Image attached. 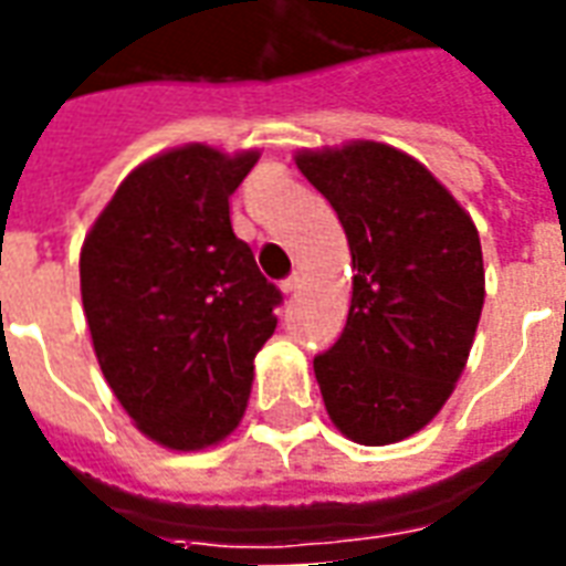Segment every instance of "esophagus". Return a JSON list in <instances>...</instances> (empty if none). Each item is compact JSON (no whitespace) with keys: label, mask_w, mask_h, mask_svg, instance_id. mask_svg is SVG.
I'll return each instance as SVG.
<instances>
[{"label":"esophagus","mask_w":566,"mask_h":566,"mask_svg":"<svg viewBox=\"0 0 566 566\" xmlns=\"http://www.w3.org/2000/svg\"><path fill=\"white\" fill-rule=\"evenodd\" d=\"M300 287H303V275H300V272H294V275H287V279H284V282H282L284 294H296Z\"/></svg>","instance_id":"obj_1"}]
</instances>
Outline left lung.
Masks as SVG:
<instances>
[{
	"label": "left lung",
	"mask_w": 566,
	"mask_h": 566,
	"mask_svg": "<svg viewBox=\"0 0 566 566\" xmlns=\"http://www.w3.org/2000/svg\"><path fill=\"white\" fill-rule=\"evenodd\" d=\"M352 248L343 336L315 357L327 416L360 446L412 437L461 379L485 303L473 218L403 150L381 142L300 150Z\"/></svg>",
	"instance_id": "left-lung-1"
}]
</instances>
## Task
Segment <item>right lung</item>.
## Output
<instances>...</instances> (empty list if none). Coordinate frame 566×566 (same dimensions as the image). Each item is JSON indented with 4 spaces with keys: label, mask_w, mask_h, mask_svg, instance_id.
Here are the masks:
<instances>
[{
    "label": "right lung",
    "mask_w": 566,
    "mask_h": 566,
    "mask_svg": "<svg viewBox=\"0 0 566 566\" xmlns=\"http://www.w3.org/2000/svg\"><path fill=\"white\" fill-rule=\"evenodd\" d=\"M258 157L209 145L150 157L81 248V300L105 381L166 449H209L233 433L254 355L279 324L282 291L230 223V197Z\"/></svg>",
    "instance_id": "add662e5"
}]
</instances>
